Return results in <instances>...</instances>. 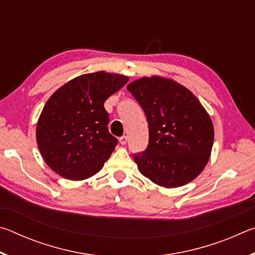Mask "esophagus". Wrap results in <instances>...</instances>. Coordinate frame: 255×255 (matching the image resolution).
<instances>
[{
    "instance_id": "esophagus-1",
    "label": "esophagus",
    "mask_w": 255,
    "mask_h": 255,
    "mask_svg": "<svg viewBox=\"0 0 255 255\" xmlns=\"http://www.w3.org/2000/svg\"><path fill=\"white\" fill-rule=\"evenodd\" d=\"M127 140H128V138H127V136H122L119 138V143L122 144V145H125L127 143Z\"/></svg>"
}]
</instances>
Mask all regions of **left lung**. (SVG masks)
Returning a JSON list of instances; mask_svg holds the SVG:
<instances>
[{
	"label": "left lung",
	"mask_w": 255,
	"mask_h": 255,
	"mask_svg": "<svg viewBox=\"0 0 255 255\" xmlns=\"http://www.w3.org/2000/svg\"><path fill=\"white\" fill-rule=\"evenodd\" d=\"M146 115L148 147L133 155L138 170L155 184L178 188L191 182L207 165L214 144L208 112L189 89L159 75L127 85Z\"/></svg>",
	"instance_id": "1"
}]
</instances>
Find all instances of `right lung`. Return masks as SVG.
Here are the masks:
<instances>
[{"instance_id": "obj_1", "label": "right lung", "mask_w": 255, "mask_h": 255, "mask_svg": "<svg viewBox=\"0 0 255 255\" xmlns=\"http://www.w3.org/2000/svg\"><path fill=\"white\" fill-rule=\"evenodd\" d=\"M128 80L99 71L77 76L51 94L36 128L38 148L51 170L67 180L82 181L102 169L117 145L107 127L105 101Z\"/></svg>"}]
</instances>
